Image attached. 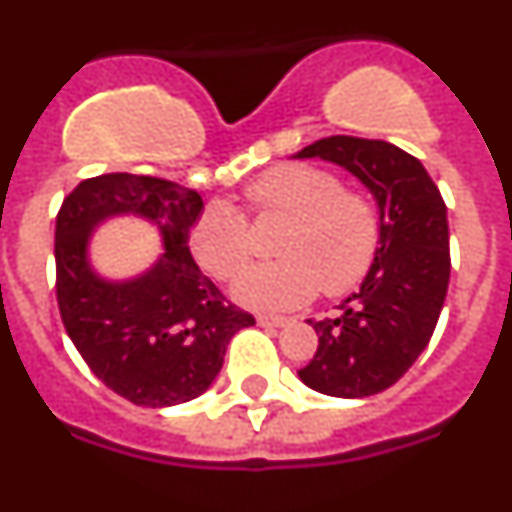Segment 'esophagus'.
I'll return each mask as SVG.
<instances>
[{
	"instance_id": "34e87169",
	"label": "esophagus",
	"mask_w": 512,
	"mask_h": 512,
	"mask_svg": "<svg viewBox=\"0 0 512 512\" xmlns=\"http://www.w3.org/2000/svg\"><path fill=\"white\" fill-rule=\"evenodd\" d=\"M259 325H264V328H282V325H287V318H279V315H259Z\"/></svg>"
}]
</instances>
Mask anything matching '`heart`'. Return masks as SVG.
<instances>
[{
    "mask_svg": "<svg viewBox=\"0 0 512 512\" xmlns=\"http://www.w3.org/2000/svg\"><path fill=\"white\" fill-rule=\"evenodd\" d=\"M256 217H284L289 228L277 243L279 261L246 271L235 297L261 310L310 302L323 289L341 297L372 271L382 241L377 202L361 189H346L336 171L312 164H284L246 187ZM194 261L217 282H233L253 259L248 220L228 202H212L189 230Z\"/></svg>",
    "mask_w": 512,
    "mask_h": 512,
    "instance_id": "1",
    "label": "heart"
}]
</instances>
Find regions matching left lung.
I'll return each mask as SVG.
<instances>
[{"label": "left lung", "mask_w": 512, "mask_h": 512, "mask_svg": "<svg viewBox=\"0 0 512 512\" xmlns=\"http://www.w3.org/2000/svg\"><path fill=\"white\" fill-rule=\"evenodd\" d=\"M325 158L359 176L377 197L382 241L359 292L338 318L310 320L318 351L300 379L330 397L387 390L431 341L449 289L446 202L418 158L387 140L330 135L297 158Z\"/></svg>", "instance_id": "1"}]
</instances>
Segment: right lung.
Masks as SVG:
<instances>
[{
    "mask_svg": "<svg viewBox=\"0 0 512 512\" xmlns=\"http://www.w3.org/2000/svg\"><path fill=\"white\" fill-rule=\"evenodd\" d=\"M202 197L143 174H102L66 194L56 215V300L76 351L112 392L143 408H169L207 390L225 348L251 312L194 264L189 230ZM140 214L157 223L167 253L130 283H104L88 269V233L104 216Z\"/></svg>",
    "mask_w": 512,
    "mask_h": 512,
    "instance_id": "1",
    "label": "right lung"
}]
</instances>
